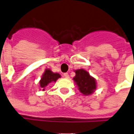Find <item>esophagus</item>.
<instances>
[{
	"label": "esophagus",
	"instance_id": "obj_1",
	"mask_svg": "<svg viewBox=\"0 0 134 134\" xmlns=\"http://www.w3.org/2000/svg\"><path fill=\"white\" fill-rule=\"evenodd\" d=\"M64 77L65 78H69L70 77V75L68 73H64Z\"/></svg>",
	"mask_w": 134,
	"mask_h": 134
}]
</instances>
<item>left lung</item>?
I'll return each mask as SVG.
<instances>
[{
  "label": "left lung",
  "mask_w": 134,
  "mask_h": 134,
  "mask_svg": "<svg viewBox=\"0 0 134 134\" xmlns=\"http://www.w3.org/2000/svg\"><path fill=\"white\" fill-rule=\"evenodd\" d=\"M75 76L73 77L78 89L84 95H90L96 89V82L95 78L91 77L86 70L83 69L76 70Z\"/></svg>",
  "instance_id": "left-lung-1"
}]
</instances>
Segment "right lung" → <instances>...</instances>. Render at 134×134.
<instances>
[{"mask_svg": "<svg viewBox=\"0 0 134 134\" xmlns=\"http://www.w3.org/2000/svg\"><path fill=\"white\" fill-rule=\"evenodd\" d=\"M61 77L59 73H54L51 70L46 69L44 73L43 74L42 77L40 80V87L43 91H45V88L47 86L49 83L52 82H56L58 78Z\"/></svg>", "mask_w": 134, "mask_h": 134, "instance_id": "right-lung-1", "label": "right lung"}]
</instances>
